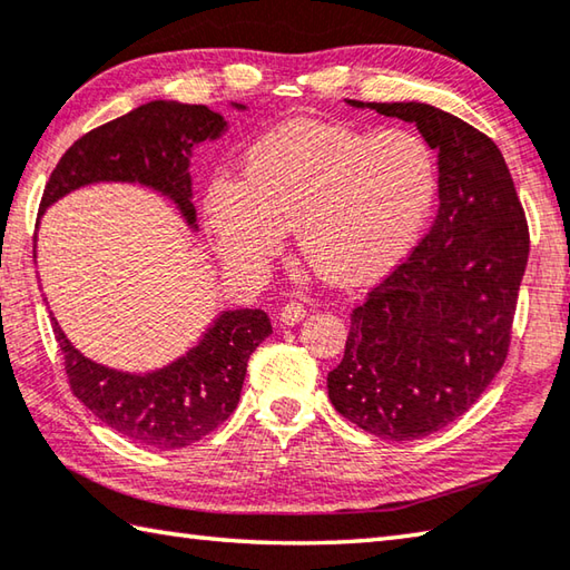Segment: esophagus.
Wrapping results in <instances>:
<instances>
[{
    "instance_id": "esophagus-1",
    "label": "esophagus",
    "mask_w": 570,
    "mask_h": 570,
    "mask_svg": "<svg viewBox=\"0 0 570 570\" xmlns=\"http://www.w3.org/2000/svg\"><path fill=\"white\" fill-rule=\"evenodd\" d=\"M304 316H306V308L302 304L292 302V304H284L282 306V314H278V321H282V324H286V326H296L298 321H304Z\"/></svg>"
}]
</instances>
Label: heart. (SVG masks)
I'll use <instances>...</instances> for the list:
<instances>
[{
    "instance_id": "1",
    "label": "heart",
    "mask_w": 570,
    "mask_h": 570,
    "mask_svg": "<svg viewBox=\"0 0 570 570\" xmlns=\"http://www.w3.org/2000/svg\"><path fill=\"white\" fill-rule=\"evenodd\" d=\"M436 194V151L421 134L292 119L246 149L242 181L209 184L204 216L234 272L262 274L296 226L304 262L331 284L356 286L413 249Z\"/></svg>"
}]
</instances>
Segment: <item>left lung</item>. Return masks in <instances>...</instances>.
I'll return each mask as SVG.
<instances>
[{
	"label": "left lung",
	"instance_id": "8db88e82",
	"mask_svg": "<svg viewBox=\"0 0 570 570\" xmlns=\"http://www.w3.org/2000/svg\"><path fill=\"white\" fill-rule=\"evenodd\" d=\"M416 124L436 151L439 214L396 272L351 314L346 351L328 371L341 416L411 441L463 416L499 374L529 262V224L499 147L421 101H356Z\"/></svg>",
	"mask_w": 570,
	"mask_h": 570
}]
</instances>
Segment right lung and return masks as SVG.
I'll return each instance as SVG.
<instances>
[{"instance_id":"1","label":"right lung","mask_w":570,"mask_h":570,"mask_svg":"<svg viewBox=\"0 0 570 570\" xmlns=\"http://www.w3.org/2000/svg\"><path fill=\"white\" fill-rule=\"evenodd\" d=\"M232 107L246 109L234 101ZM224 131L226 119L204 105L147 101L71 144L45 186L39 219L81 186L121 181L167 196L196 232L189 159L196 144L219 139ZM51 326L71 393L124 439L161 451L191 446L232 416L249 356L272 334L262 308H226L184 356L149 374H129L87 358L71 346L55 316Z\"/></svg>"}]
</instances>
